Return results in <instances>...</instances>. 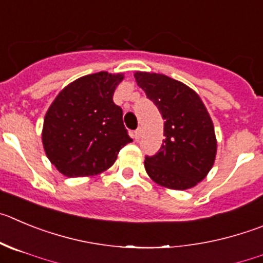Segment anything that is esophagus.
Wrapping results in <instances>:
<instances>
[{"mask_svg": "<svg viewBox=\"0 0 263 263\" xmlns=\"http://www.w3.org/2000/svg\"><path fill=\"white\" fill-rule=\"evenodd\" d=\"M140 132H141V129L137 128L136 131H134V139L135 140H139L140 139Z\"/></svg>", "mask_w": 263, "mask_h": 263, "instance_id": "34e87169", "label": "esophagus"}]
</instances>
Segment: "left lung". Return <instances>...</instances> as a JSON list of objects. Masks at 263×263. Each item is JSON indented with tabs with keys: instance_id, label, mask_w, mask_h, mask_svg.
<instances>
[{
	"instance_id": "left-lung-1",
	"label": "left lung",
	"mask_w": 263,
	"mask_h": 263,
	"mask_svg": "<svg viewBox=\"0 0 263 263\" xmlns=\"http://www.w3.org/2000/svg\"><path fill=\"white\" fill-rule=\"evenodd\" d=\"M137 85L158 107L163 123L159 151L145 157V170L171 190L195 187L213 167L217 153L214 126L195 90L161 73L136 72Z\"/></svg>"
}]
</instances>
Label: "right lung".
Instances as JSON below:
<instances>
[{
	"mask_svg": "<svg viewBox=\"0 0 263 263\" xmlns=\"http://www.w3.org/2000/svg\"><path fill=\"white\" fill-rule=\"evenodd\" d=\"M123 75L97 72L68 84L49 107L43 144L49 161L68 178L107 170L131 143L123 110L112 101Z\"/></svg>",
	"mask_w": 263,
	"mask_h": 263,
	"instance_id": "right-lung-1",
	"label": "right lung"
}]
</instances>
